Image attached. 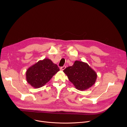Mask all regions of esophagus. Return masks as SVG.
I'll return each instance as SVG.
<instances>
[{"label":"esophagus","instance_id":"obj_1","mask_svg":"<svg viewBox=\"0 0 127 127\" xmlns=\"http://www.w3.org/2000/svg\"><path fill=\"white\" fill-rule=\"evenodd\" d=\"M65 68H66V66H62V67H60V70H62V71H63V70H64Z\"/></svg>","mask_w":127,"mask_h":127}]
</instances>
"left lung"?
I'll list each match as a JSON object with an SVG mask.
<instances>
[{
	"instance_id": "1",
	"label": "left lung",
	"mask_w": 127,
	"mask_h": 127,
	"mask_svg": "<svg viewBox=\"0 0 127 127\" xmlns=\"http://www.w3.org/2000/svg\"><path fill=\"white\" fill-rule=\"evenodd\" d=\"M69 81L81 91L92 87L95 82L97 74L86 63L75 61L74 64L63 70Z\"/></svg>"
}]
</instances>
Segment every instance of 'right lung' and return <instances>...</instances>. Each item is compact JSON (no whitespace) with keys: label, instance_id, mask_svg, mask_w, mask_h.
I'll return each mask as SVG.
<instances>
[{"label":"right lung","instance_id":"1","mask_svg":"<svg viewBox=\"0 0 127 127\" xmlns=\"http://www.w3.org/2000/svg\"><path fill=\"white\" fill-rule=\"evenodd\" d=\"M60 70L58 66L48 58L40 60L29 67L26 72V79L35 88L43 86Z\"/></svg>","mask_w":127,"mask_h":127}]
</instances>
